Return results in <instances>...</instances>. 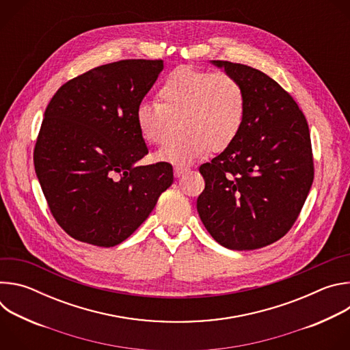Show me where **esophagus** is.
Segmentation results:
<instances>
[{
  "label": "esophagus",
  "instance_id": "34e87169",
  "mask_svg": "<svg viewBox=\"0 0 350 350\" xmlns=\"http://www.w3.org/2000/svg\"><path fill=\"white\" fill-rule=\"evenodd\" d=\"M188 170H189V167L185 166V165H176V166H174V176H176V177H180V176H183L184 173H187Z\"/></svg>",
  "mask_w": 350,
  "mask_h": 350
}]
</instances>
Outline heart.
Instances as JSON below:
<instances>
[{"mask_svg": "<svg viewBox=\"0 0 350 350\" xmlns=\"http://www.w3.org/2000/svg\"><path fill=\"white\" fill-rule=\"evenodd\" d=\"M158 103H142L135 120L142 138L152 145L165 144L158 158L187 163L209 149L224 151L238 134L246 116L243 84L226 72L180 66L170 72L158 90Z\"/></svg>", "mask_w": 350, "mask_h": 350, "instance_id": "heart-1", "label": "heart"}]
</instances>
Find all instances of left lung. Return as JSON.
Returning a JSON list of instances; mask_svg holds the SVG:
<instances>
[{
  "label": "left lung",
  "instance_id": "8db88e82",
  "mask_svg": "<svg viewBox=\"0 0 350 350\" xmlns=\"http://www.w3.org/2000/svg\"><path fill=\"white\" fill-rule=\"evenodd\" d=\"M246 91L241 133L204 163L205 189L196 209L209 234L232 251H252L282 238L310 191L314 166L309 126L293 98L263 72L212 61Z\"/></svg>",
  "mask_w": 350,
  "mask_h": 350
}]
</instances>
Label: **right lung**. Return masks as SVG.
I'll return each mask as SVG.
<instances>
[{"label":"right lung","instance_id":"add662e5","mask_svg":"<svg viewBox=\"0 0 350 350\" xmlns=\"http://www.w3.org/2000/svg\"><path fill=\"white\" fill-rule=\"evenodd\" d=\"M162 70V59L103 65L49 101L34 169L49 211L72 238L103 247L123 242L173 184L167 162L135 166L148 154L135 111Z\"/></svg>","mask_w":350,"mask_h":350}]
</instances>
